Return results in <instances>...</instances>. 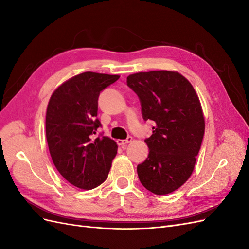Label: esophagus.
I'll return each instance as SVG.
<instances>
[{
	"label": "esophagus",
	"instance_id": "34e87169",
	"mask_svg": "<svg viewBox=\"0 0 249 249\" xmlns=\"http://www.w3.org/2000/svg\"><path fill=\"white\" fill-rule=\"evenodd\" d=\"M132 140H133V138H132V137H127L125 140L118 139V140H117V144H118V145H120L122 147H124V146L127 144V143L132 142Z\"/></svg>",
	"mask_w": 249,
	"mask_h": 249
}]
</instances>
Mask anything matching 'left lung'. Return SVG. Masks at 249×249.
<instances>
[{
	"instance_id": "obj_1",
	"label": "left lung",
	"mask_w": 249,
	"mask_h": 249,
	"mask_svg": "<svg viewBox=\"0 0 249 249\" xmlns=\"http://www.w3.org/2000/svg\"><path fill=\"white\" fill-rule=\"evenodd\" d=\"M126 83L139 96L143 119L156 124L145 139L148 157L137 166L140 182L155 194L171 193L191 177L205 135L198 95L173 71L136 72Z\"/></svg>"
}]
</instances>
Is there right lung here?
<instances>
[{"label":"right lung","mask_w":249,"mask_h":249,"mask_svg":"<svg viewBox=\"0 0 249 249\" xmlns=\"http://www.w3.org/2000/svg\"><path fill=\"white\" fill-rule=\"evenodd\" d=\"M118 74L86 71L56 88L46 116V134L52 160L67 182L90 190L106 180L117 144L107 136L94 138L101 126L97 100Z\"/></svg>","instance_id":"right-lung-1"}]
</instances>
